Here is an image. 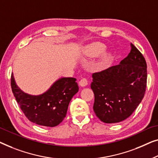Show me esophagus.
Returning <instances> with one entry per match:
<instances>
[{"label": "esophagus", "instance_id": "1", "mask_svg": "<svg viewBox=\"0 0 158 158\" xmlns=\"http://www.w3.org/2000/svg\"><path fill=\"white\" fill-rule=\"evenodd\" d=\"M79 85L81 86H85L88 84V80L86 78H82L79 82Z\"/></svg>", "mask_w": 158, "mask_h": 158}]
</instances>
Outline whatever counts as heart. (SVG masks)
Masks as SVG:
<instances>
[{
    "label": "heart",
    "instance_id": "heart-1",
    "mask_svg": "<svg viewBox=\"0 0 158 158\" xmlns=\"http://www.w3.org/2000/svg\"><path fill=\"white\" fill-rule=\"evenodd\" d=\"M104 50H105V46H104L103 44L97 42V43L92 44H90L89 46H88L87 47H86V53L89 56L95 57L98 56L99 55L102 54V53L104 52ZM106 61V56L103 57V59H102L100 62V65H103V64H105Z\"/></svg>",
    "mask_w": 158,
    "mask_h": 158
}]
</instances>
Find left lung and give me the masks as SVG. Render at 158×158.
Wrapping results in <instances>:
<instances>
[{
    "instance_id": "left-lung-1",
    "label": "left lung",
    "mask_w": 158,
    "mask_h": 158,
    "mask_svg": "<svg viewBox=\"0 0 158 158\" xmlns=\"http://www.w3.org/2000/svg\"><path fill=\"white\" fill-rule=\"evenodd\" d=\"M130 45V54L119 64L92 74L93 109L104 123H117L128 118L145 96L146 61L141 52Z\"/></svg>"
}]
</instances>
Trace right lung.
Masks as SVG:
<instances>
[{
    "label": "right lung",
    "mask_w": 158,
    "mask_h": 158,
    "mask_svg": "<svg viewBox=\"0 0 158 158\" xmlns=\"http://www.w3.org/2000/svg\"><path fill=\"white\" fill-rule=\"evenodd\" d=\"M77 79H59L43 94L33 96L18 87L13 74L10 79L12 92L22 112L28 120L41 126H57L66 117L69 104L79 91Z\"/></svg>",
    "instance_id": "1"
}]
</instances>
